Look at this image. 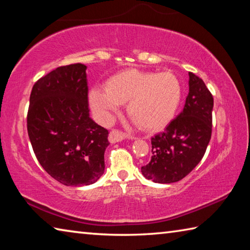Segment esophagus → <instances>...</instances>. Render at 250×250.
I'll list each match as a JSON object with an SVG mask.
<instances>
[{"mask_svg":"<svg viewBox=\"0 0 250 250\" xmlns=\"http://www.w3.org/2000/svg\"><path fill=\"white\" fill-rule=\"evenodd\" d=\"M125 139H131V140H134V137H130V135H126L125 133L120 132L119 130H111V132L109 134V141L111 143H117V142H120L122 140H125Z\"/></svg>","mask_w":250,"mask_h":250,"instance_id":"obj_1","label":"esophagus"}]
</instances>
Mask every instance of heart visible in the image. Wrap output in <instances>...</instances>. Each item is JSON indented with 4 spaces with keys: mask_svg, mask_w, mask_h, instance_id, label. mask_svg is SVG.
Segmentation results:
<instances>
[{
    "mask_svg": "<svg viewBox=\"0 0 250 250\" xmlns=\"http://www.w3.org/2000/svg\"><path fill=\"white\" fill-rule=\"evenodd\" d=\"M182 84L171 71L153 73L125 69L111 76L105 88H92L89 104L104 122L113 120L121 104L142 129L160 130L168 125L179 108Z\"/></svg>",
    "mask_w": 250,
    "mask_h": 250,
    "instance_id": "b5f03b06",
    "label": "heart"
}]
</instances>
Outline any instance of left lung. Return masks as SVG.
<instances>
[{
  "label": "left lung",
  "mask_w": 250,
  "mask_h": 250,
  "mask_svg": "<svg viewBox=\"0 0 250 250\" xmlns=\"http://www.w3.org/2000/svg\"><path fill=\"white\" fill-rule=\"evenodd\" d=\"M188 95L184 108L164 132L151 139L152 158L141 167L154 183L170 184L183 179L205 154L211 135L214 99L204 82L188 73Z\"/></svg>",
  "instance_id": "1"
}]
</instances>
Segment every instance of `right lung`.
Segmentation results:
<instances>
[{
  "instance_id": "add662e5",
  "label": "right lung",
  "mask_w": 250,
  "mask_h": 250,
  "mask_svg": "<svg viewBox=\"0 0 250 250\" xmlns=\"http://www.w3.org/2000/svg\"><path fill=\"white\" fill-rule=\"evenodd\" d=\"M87 67H58L33 86L27 132L44 170L67 186L96 183L104 172L108 130L89 116Z\"/></svg>"
}]
</instances>
